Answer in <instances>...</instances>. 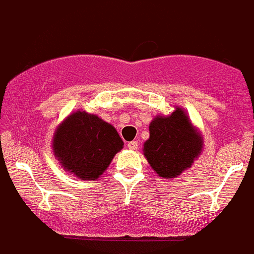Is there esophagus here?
I'll return each instance as SVG.
<instances>
[{
	"mask_svg": "<svg viewBox=\"0 0 254 254\" xmlns=\"http://www.w3.org/2000/svg\"><path fill=\"white\" fill-rule=\"evenodd\" d=\"M127 147H129V149L135 151V149H137V147H138V142L137 141H130V142L127 143Z\"/></svg>",
	"mask_w": 254,
	"mask_h": 254,
	"instance_id": "obj_1",
	"label": "esophagus"
}]
</instances>
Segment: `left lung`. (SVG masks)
<instances>
[{
    "mask_svg": "<svg viewBox=\"0 0 254 254\" xmlns=\"http://www.w3.org/2000/svg\"><path fill=\"white\" fill-rule=\"evenodd\" d=\"M203 140L185 111L176 107L170 116H157L149 124L143 154L152 169L165 179L176 178L201 154Z\"/></svg>",
    "mask_w": 254,
    "mask_h": 254,
    "instance_id": "8db88e82",
    "label": "left lung"
}]
</instances>
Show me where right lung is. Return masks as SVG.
Returning a JSON list of instances; mask_svg holds the SVG:
<instances>
[{
	"label": "right lung",
	"instance_id": "obj_1",
	"mask_svg": "<svg viewBox=\"0 0 254 254\" xmlns=\"http://www.w3.org/2000/svg\"><path fill=\"white\" fill-rule=\"evenodd\" d=\"M123 145L113 125L85 111L66 117L52 141L61 165L81 180L100 178Z\"/></svg>",
	"mask_w": 254,
	"mask_h": 254
}]
</instances>
